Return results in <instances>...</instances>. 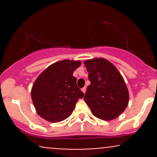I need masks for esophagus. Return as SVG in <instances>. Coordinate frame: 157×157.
Wrapping results in <instances>:
<instances>
[{
  "label": "esophagus",
  "mask_w": 157,
  "mask_h": 157,
  "mask_svg": "<svg viewBox=\"0 0 157 157\" xmlns=\"http://www.w3.org/2000/svg\"><path fill=\"white\" fill-rule=\"evenodd\" d=\"M81 90H82V92H83V93L85 94V93H86V87L82 88V89H81Z\"/></svg>",
  "instance_id": "34e87169"
}]
</instances>
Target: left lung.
I'll list each match as a JSON object with an SVG mask.
<instances>
[{"label":"left lung","instance_id":"1","mask_svg":"<svg viewBox=\"0 0 157 157\" xmlns=\"http://www.w3.org/2000/svg\"><path fill=\"white\" fill-rule=\"evenodd\" d=\"M91 84L84 100L91 113L100 120H111L125 111L129 100L128 90L117 68L104 58L84 61Z\"/></svg>","mask_w":157,"mask_h":157}]
</instances>
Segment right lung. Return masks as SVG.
<instances>
[{"label":"right lung","instance_id":"obj_1","mask_svg":"<svg viewBox=\"0 0 157 157\" xmlns=\"http://www.w3.org/2000/svg\"><path fill=\"white\" fill-rule=\"evenodd\" d=\"M80 60H64L52 64L39 75L31 95L37 114L51 122L66 120L73 112L76 102L84 96L77 87L73 72Z\"/></svg>","mask_w":157,"mask_h":157}]
</instances>
